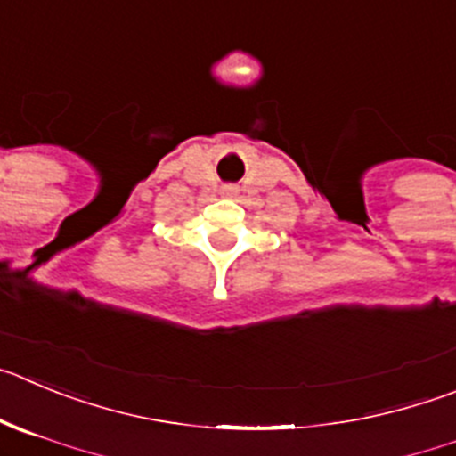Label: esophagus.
<instances>
[{
	"label": "esophagus",
	"mask_w": 456,
	"mask_h": 456,
	"mask_svg": "<svg viewBox=\"0 0 456 456\" xmlns=\"http://www.w3.org/2000/svg\"><path fill=\"white\" fill-rule=\"evenodd\" d=\"M224 193H229V195L236 193V186H227V189H224Z\"/></svg>",
	"instance_id": "1"
}]
</instances>
